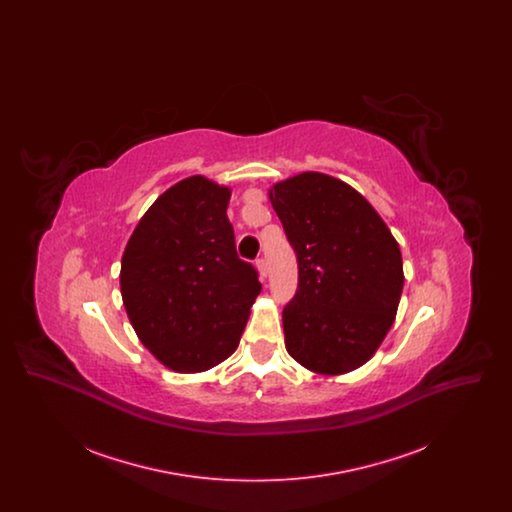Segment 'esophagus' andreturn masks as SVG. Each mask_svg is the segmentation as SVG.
Masks as SVG:
<instances>
[{
  "instance_id": "1",
  "label": "esophagus",
  "mask_w": 512,
  "mask_h": 512,
  "mask_svg": "<svg viewBox=\"0 0 512 512\" xmlns=\"http://www.w3.org/2000/svg\"><path fill=\"white\" fill-rule=\"evenodd\" d=\"M255 267H257V270H259V274H261L263 278L267 276V263H265V259H263V257L255 261Z\"/></svg>"
}]
</instances>
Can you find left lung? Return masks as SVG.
Returning a JSON list of instances; mask_svg holds the SVG:
<instances>
[{"mask_svg": "<svg viewBox=\"0 0 512 512\" xmlns=\"http://www.w3.org/2000/svg\"><path fill=\"white\" fill-rule=\"evenodd\" d=\"M270 203L297 257V290L282 311L288 353L320 374L365 365L403 292L390 228L363 195L320 172L276 184Z\"/></svg>", "mask_w": 512, "mask_h": 512, "instance_id": "left-lung-1", "label": "left lung"}]
</instances>
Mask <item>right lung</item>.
Instances as JSON below:
<instances>
[{
	"label": "right lung",
	"mask_w": 512,
	"mask_h": 512,
	"mask_svg": "<svg viewBox=\"0 0 512 512\" xmlns=\"http://www.w3.org/2000/svg\"><path fill=\"white\" fill-rule=\"evenodd\" d=\"M230 190L190 176L138 222L121 261L124 309L147 349L176 372H203L230 357L261 292L236 253L226 217Z\"/></svg>",
	"instance_id": "right-lung-1"
}]
</instances>
